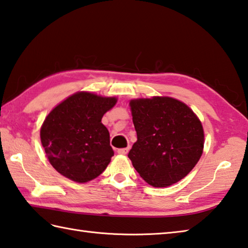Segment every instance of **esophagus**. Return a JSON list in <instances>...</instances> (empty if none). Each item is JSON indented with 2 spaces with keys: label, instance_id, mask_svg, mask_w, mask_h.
<instances>
[{
  "label": "esophagus",
  "instance_id": "esophagus-1",
  "mask_svg": "<svg viewBox=\"0 0 248 248\" xmlns=\"http://www.w3.org/2000/svg\"><path fill=\"white\" fill-rule=\"evenodd\" d=\"M128 150H129V147H127V148H123V149H119V150H118V153H119V154H121V155H125V154H127Z\"/></svg>",
  "mask_w": 248,
  "mask_h": 248
}]
</instances>
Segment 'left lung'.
<instances>
[{
	"label": "left lung",
	"instance_id": "8db88e82",
	"mask_svg": "<svg viewBox=\"0 0 248 248\" xmlns=\"http://www.w3.org/2000/svg\"><path fill=\"white\" fill-rule=\"evenodd\" d=\"M137 141L128 153L140 177L155 188L184 179L198 164L204 129L185 102L168 96L129 101Z\"/></svg>",
	"mask_w": 248,
	"mask_h": 248
}]
</instances>
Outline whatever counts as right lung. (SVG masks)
Segmentation results:
<instances>
[{
  "label": "right lung",
  "mask_w": 248,
  "mask_h": 248,
  "mask_svg": "<svg viewBox=\"0 0 248 248\" xmlns=\"http://www.w3.org/2000/svg\"><path fill=\"white\" fill-rule=\"evenodd\" d=\"M116 102V97L78 92L47 114L41 126V142L60 175L84 184L97 178L109 165L114 152L101 120Z\"/></svg>",
  "instance_id": "obj_1"
}]
</instances>
